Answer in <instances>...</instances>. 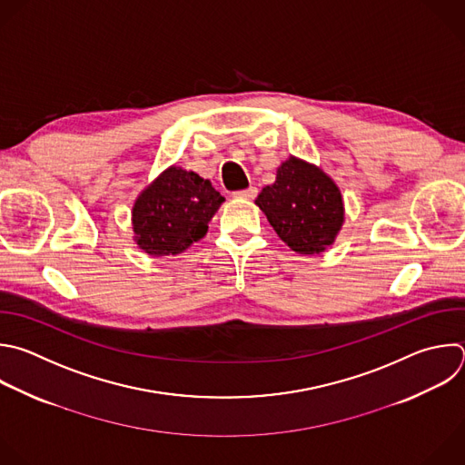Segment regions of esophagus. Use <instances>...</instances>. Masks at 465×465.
Segmentation results:
<instances>
[{
  "label": "esophagus",
  "instance_id": "esophagus-1",
  "mask_svg": "<svg viewBox=\"0 0 465 465\" xmlns=\"http://www.w3.org/2000/svg\"><path fill=\"white\" fill-rule=\"evenodd\" d=\"M233 197L237 199H255L257 197V188L255 186H250L246 190H239V192H233Z\"/></svg>",
  "mask_w": 465,
  "mask_h": 465
}]
</instances>
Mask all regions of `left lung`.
<instances>
[{"label": "left lung", "instance_id": "8db88e82", "mask_svg": "<svg viewBox=\"0 0 465 465\" xmlns=\"http://www.w3.org/2000/svg\"><path fill=\"white\" fill-rule=\"evenodd\" d=\"M255 204L277 235L306 255L331 246L343 224L338 186L320 168L293 157L281 164L275 183L262 188Z\"/></svg>", "mask_w": 465, "mask_h": 465}]
</instances>
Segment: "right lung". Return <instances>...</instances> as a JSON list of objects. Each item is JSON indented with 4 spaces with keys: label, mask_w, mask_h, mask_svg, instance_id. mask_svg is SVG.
Masks as SVG:
<instances>
[{
    "label": "right lung",
    "mask_w": 465,
    "mask_h": 465,
    "mask_svg": "<svg viewBox=\"0 0 465 465\" xmlns=\"http://www.w3.org/2000/svg\"><path fill=\"white\" fill-rule=\"evenodd\" d=\"M224 197L193 172L166 170L133 208L136 244L149 255H175L203 239Z\"/></svg>",
    "instance_id": "add662e5"
}]
</instances>
